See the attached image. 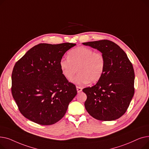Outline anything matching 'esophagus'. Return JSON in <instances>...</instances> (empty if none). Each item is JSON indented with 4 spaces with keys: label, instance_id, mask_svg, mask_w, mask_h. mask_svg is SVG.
Instances as JSON below:
<instances>
[{
    "label": "esophagus",
    "instance_id": "esophagus-1",
    "mask_svg": "<svg viewBox=\"0 0 149 149\" xmlns=\"http://www.w3.org/2000/svg\"><path fill=\"white\" fill-rule=\"evenodd\" d=\"M76 88H77V92H78V93H80V92H81L82 91V88H81V87L77 86Z\"/></svg>",
    "mask_w": 149,
    "mask_h": 149
}]
</instances>
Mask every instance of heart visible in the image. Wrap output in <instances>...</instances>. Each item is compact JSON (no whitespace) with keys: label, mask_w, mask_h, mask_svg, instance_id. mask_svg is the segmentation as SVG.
<instances>
[{"label":"heart","mask_w":149,"mask_h":149,"mask_svg":"<svg viewBox=\"0 0 149 149\" xmlns=\"http://www.w3.org/2000/svg\"><path fill=\"white\" fill-rule=\"evenodd\" d=\"M59 66L63 75L68 80L73 79L78 70L79 74L72 82L82 86L100 80L104 71L105 59L101 52L80 46L70 51L68 57L61 58Z\"/></svg>","instance_id":"1"}]
</instances>
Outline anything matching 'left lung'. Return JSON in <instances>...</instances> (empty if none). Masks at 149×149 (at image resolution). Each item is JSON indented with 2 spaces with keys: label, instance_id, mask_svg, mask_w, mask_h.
I'll return each mask as SVG.
<instances>
[{
  "label": "left lung",
  "instance_id": "left-lung-1",
  "mask_svg": "<svg viewBox=\"0 0 149 149\" xmlns=\"http://www.w3.org/2000/svg\"><path fill=\"white\" fill-rule=\"evenodd\" d=\"M100 51L104 57V73L96 84L83 89L87 95L84 106L101 121L118 119L126 112L134 95L135 73L127 54L107 40L83 43Z\"/></svg>",
  "mask_w": 149,
  "mask_h": 149
}]
</instances>
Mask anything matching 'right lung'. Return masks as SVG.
<instances>
[{"mask_svg":"<svg viewBox=\"0 0 149 149\" xmlns=\"http://www.w3.org/2000/svg\"><path fill=\"white\" fill-rule=\"evenodd\" d=\"M75 43H40L15 64L11 92L20 112L41 125H51L65 115L77 93L74 84L63 75L59 62Z\"/></svg>","mask_w":149,"mask_h":149,"instance_id":"1","label":"right lung"}]
</instances>
